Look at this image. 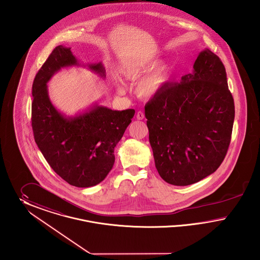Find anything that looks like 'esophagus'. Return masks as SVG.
Listing matches in <instances>:
<instances>
[{
    "label": "esophagus",
    "mask_w": 260,
    "mask_h": 260,
    "mask_svg": "<svg viewBox=\"0 0 260 260\" xmlns=\"http://www.w3.org/2000/svg\"><path fill=\"white\" fill-rule=\"evenodd\" d=\"M136 118L138 120H142V119H144V118H145V114H144V112H142V111H138L136 114Z\"/></svg>",
    "instance_id": "1"
}]
</instances>
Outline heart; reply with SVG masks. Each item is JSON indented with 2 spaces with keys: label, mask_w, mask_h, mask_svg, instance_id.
<instances>
[{
  "label": "heart",
  "mask_w": 260,
  "mask_h": 260,
  "mask_svg": "<svg viewBox=\"0 0 260 260\" xmlns=\"http://www.w3.org/2000/svg\"><path fill=\"white\" fill-rule=\"evenodd\" d=\"M150 61H132L122 69V73L128 79H135L144 71L150 68ZM170 77L169 66L165 62L156 64L153 69L144 75L137 83L136 91L139 96L151 99L156 96L162 89ZM119 92H123V87H118Z\"/></svg>",
  "instance_id": "heart-1"
}]
</instances>
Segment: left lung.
Masks as SVG:
<instances>
[{"mask_svg":"<svg viewBox=\"0 0 260 260\" xmlns=\"http://www.w3.org/2000/svg\"><path fill=\"white\" fill-rule=\"evenodd\" d=\"M192 68L145 106L155 167L175 186L191 185L216 171L230 145L235 118L218 56L205 49Z\"/></svg>","mask_w":260,"mask_h":260,"instance_id":"obj_1","label":"left lung"}]
</instances>
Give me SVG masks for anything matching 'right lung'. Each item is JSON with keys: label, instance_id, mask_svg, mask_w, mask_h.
Segmentation results:
<instances>
[{"label": "right lung", "instance_id": "add662e5", "mask_svg": "<svg viewBox=\"0 0 260 260\" xmlns=\"http://www.w3.org/2000/svg\"><path fill=\"white\" fill-rule=\"evenodd\" d=\"M57 46L35 76L32 85V129L47 162L69 184L89 188L101 183L114 164V148L135 110H112L98 104L68 116L55 109L47 84L61 69L83 67L106 77L102 62L81 64L70 51Z\"/></svg>", "mask_w": 260, "mask_h": 260}]
</instances>
